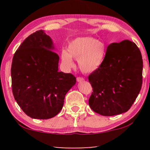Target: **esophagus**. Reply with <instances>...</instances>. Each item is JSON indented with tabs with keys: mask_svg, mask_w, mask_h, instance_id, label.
<instances>
[{
	"mask_svg": "<svg viewBox=\"0 0 150 150\" xmlns=\"http://www.w3.org/2000/svg\"><path fill=\"white\" fill-rule=\"evenodd\" d=\"M84 80H85V79H84V78L81 77H78L77 78V82H81V81H83Z\"/></svg>",
	"mask_w": 150,
	"mask_h": 150,
	"instance_id": "obj_1",
	"label": "esophagus"
}]
</instances>
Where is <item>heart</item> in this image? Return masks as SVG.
Segmentation results:
<instances>
[{
  "label": "heart",
  "mask_w": 150,
  "mask_h": 150,
  "mask_svg": "<svg viewBox=\"0 0 150 150\" xmlns=\"http://www.w3.org/2000/svg\"><path fill=\"white\" fill-rule=\"evenodd\" d=\"M106 55L104 43L91 37H81L73 40L67 51L62 52V61L66 67H74L73 58L78 60L79 67L85 73H91L99 68Z\"/></svg>",
  "instance_id": "heart-1"
}]
</instances>
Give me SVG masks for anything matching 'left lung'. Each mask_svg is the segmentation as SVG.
Instances as JSON below:
<instances>
[{
  "label": "left lung",
  "instance_id": "1",
  "mask_svg": "<svg viewBox=\"0 0 150 150\" xmlns=\"http://www.w3.org/2000/svg\"><path fill=\"white\" fill-rule=\"evenodd\" d=\"M142 71V54L135 43L126 40L109 45L103 64L88 77L93 87L91 108L107 116L128 111L141 90Z\"/></svg>",
  "mask_w": 150,
  "mask_h": 150
}]
</instances>
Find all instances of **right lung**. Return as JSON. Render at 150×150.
I'll use <instances>...</instances> for the list:
<instances>
[{"instance_id":"add662e5","label":"right lung","mask_w":150,"mask_h":150,"mask_svg":"<svg viewBox=\"0 0 150 150\" xmlns=\"http://www.w3.org/2000/svg\"><path fill=\"white\" fill-rule=\"evenodd\" d=\"M43 30L25 39L13 56L12 89L18 105L30 117L49 119L63 108L65 96L76 83L71 73L58 71L59 57Z\"/></svg>"}]
</instances>
